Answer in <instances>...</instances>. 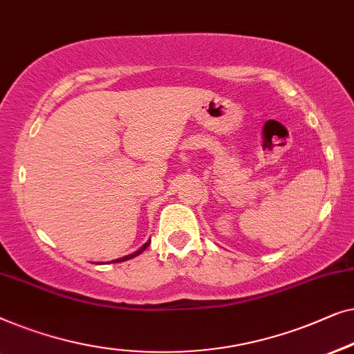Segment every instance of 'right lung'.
Listing matches in <instances>:
<instances>
[{
  "label": "right lung",
  "mask_w": 354,
  "mask_h": 354,
  "mask_svg": "<svg viewBox=\"0 0 354 354\" xmlns=\"http://www.w3.org/2000/svg\"><path fill=\"white\" fill-rule=\"evenodd\" d=\"M149 243H151V241H149V242H146V243H144V245H142L141 248H139V250H138V252H134V253H131V255H127V257H123V258H120V260H115V263H120V261H125V260H129V258H133V257H138V255H139V253H142L144 250H146V248L149 247Z\"/></svg>",
  "instance_id": "add662e5"
}]
</instances>
